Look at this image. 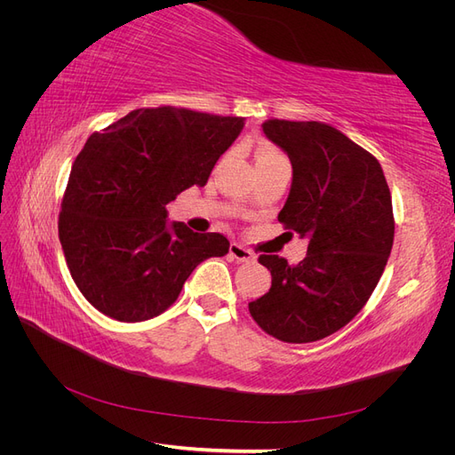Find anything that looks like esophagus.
Segmentation results:
<instances>
[{
    "label": "esophagus",
    "instance_id": "1",
    "mask_svg": "<svg viewBox=\"0 0 455 455\" xmlns=\"http://www.w3.org/2000/svg\"><path fill=\"white\" fill-rule=\"evenodd\" d=\"M229 256L233 259H237V261H251V259H254V254L249 249H244V246H241L239 243H231L229 244Z\"/></svg>",
    "mask_w": 455,
    "mask_h": 455
}]
</instances>
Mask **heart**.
I'll list each match as a JSON object with an SVG mask.
<instances>
[{"instance_id":"heart-1","label":"heart","mask_w":455,"mask_h":455,"mask_svg":"<svg viewBox=\"0 0 455 455\" xmlns=\"http://www.w3.org/2000/svg\"><path fill=\"white\" fill-rule=\"evenodd\" d=\"M254 157H256V167H261V164H269V163H275V161H281V159H286L283 156V151L273 146L269 142H261L256 151H254Z\"/></svg>"}]
</instances>
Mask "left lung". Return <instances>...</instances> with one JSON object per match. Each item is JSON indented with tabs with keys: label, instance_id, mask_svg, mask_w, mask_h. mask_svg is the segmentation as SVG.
I'll use <instances>...</instances> for the list:
<instances>
[{
	"label": "left lung",
	"instance_id": "obj_1",
	"mask_svg": "<svg viewBox=\"0 0 455 455\" xmlns=\"http://www.w3.org/2000/svg\"><path fill=\"white\" fill-rule=\"evenodd\" d=\"M261 129L292 163L279 222L309 244L296 266L258 258L271 288L249 311L269 336L309 343L346 326L374 292L393 249L391 191L378 159L326 123L269 119Z\"/></svg>",
	"mask_w": 455,
	"mask_h": 455
}]
</instances>
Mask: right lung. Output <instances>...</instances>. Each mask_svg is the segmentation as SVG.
<instances>
[{
	"label": "right lung",
	"mask_w": 455,
	"mask_h": 455,
	"mask_svg": "<svg viewBox=\"0 0 455 455\" xmlns=\"http://www.w3.org/2000/svg\"><path fill=\"white\" fill-rule=\"evenodd\" d=\"M243 127V117L161 106L89 136L72 164L59 237L91 306L121 323L148 321L174 304L201 261L228 254L220 233L169 224L167 204L206 184Z\"/></svg>",
	"instance_id": "1"
}]
</instances>
